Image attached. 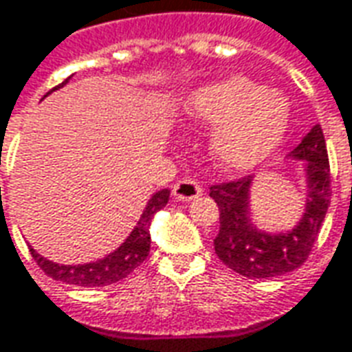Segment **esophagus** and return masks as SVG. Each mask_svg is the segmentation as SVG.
I'll return each instance as SVG.
<instances>
[{
    "label": "esophagus",
    "mask_w": 352,
    "mask_h": 352,
    "mask_svg": "<svg viewBox=\"0 0 352 352\" xmlns=\"http://www.w3.org/2000/svg\"><path fill=\"white\" fill-rule=\"evenodd\" d=\"M201 193H203V188L195 180H189V178L176 182L174 188H172V195H174V199H178V201H193Z\"/></svg>",
    "instance_id": "34e87169"
}]
</instances>
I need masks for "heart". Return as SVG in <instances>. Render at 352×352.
<instances>
[{"instance_id":"b5f03b06","label":"heart","mask_w":352,"mask_h":352,"mask_svg":"<svg viewBox=\"0 0 352 352\" xmlns=\"http://www.w3.org/2000/svg\"><path fill=\"white\" fill-rule=\"evenodd\" d=\"M186 108L199 123L218 124L210 140L212 155L229 172L250 170L263 163L278 148L290 119L280 92L246 77L197 89Z\"/></svg>"}]
</instances>
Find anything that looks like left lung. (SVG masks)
I'll return each mask as SVG.
<instances>
[{
	"instance_id": "obj_1",
	"label": "left lung",
	"mask_w": 352,
	"mask_h": 352,
	"mask_svg": "<svg viewBox=\"0 0 352 352\" xmlns=\"http://www.w3.org/2000/svg\"><path fill=\"white\" fill-rule=\"evenodd\" d=\"M292 159L303 161L307 180L305 212L290 231L269 233L250 218L252 176L212 186L210 197L220 208V231L214 250L229 269L248 278H271L303 265L330 206V163L320 124L303 136Z\"/></svg>"
}]
</instances>
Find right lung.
Instances as JSON below:
<instances>
[{"instance_id":"obj_1","label":"right lung","mask_w":352,"mask_h":352,"mask_svg":"<svg viewBox=\"0 0 352 352\" xmlns=\"http://www.w3.org/2000/svg\"><path fill=\"white\" fill-rule=\"evenodd\" d=\"M69 77L54 87L52 91L60 89L68 83ZM49 91L47 94H51ZM45 94V96H47ZM170 191L168 189H161L155 195L151 197L146 204V208L142 212L140 220L136 223V228L132 229L131 235L124 239V243L117 248L116 252L108 254L102 260L91 261V263H79V265H58L54 261H49L43 256H39L34 248H30L32 258L36 260L39 267L43 269L45 275H49L54 280H60L66 284H76V286H87V288H94V286H106V284H113L121 280L124 276H129L144 263L148 258L149 244H151V236H149V226L157 212L166 206L168 203Z\"/></svg>"}]
</instances>
